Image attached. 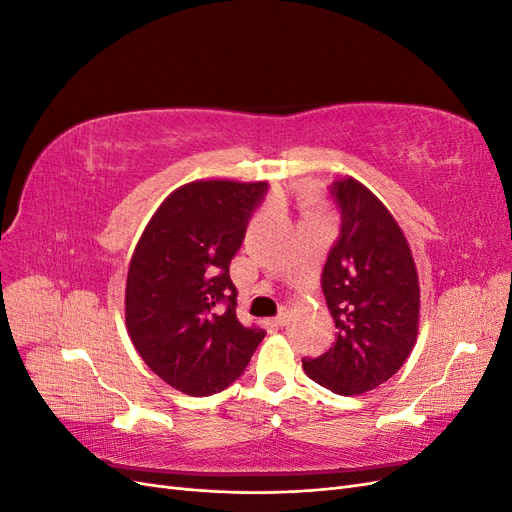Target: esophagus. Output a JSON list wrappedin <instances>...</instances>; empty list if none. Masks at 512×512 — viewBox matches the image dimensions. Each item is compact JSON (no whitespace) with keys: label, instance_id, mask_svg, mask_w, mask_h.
<instances>
[{"label":"esophagus","instance_id":"34e87169","mask_svg":"<svg viewBox=\"0 0 512 512\" xmlns=\"http://www.w3.org/2000/svg\"><path fill=\"white\" fill-rule=\"evenodd\" d=\"M273 322L277 324V327H284V324L288 322V309H282V312L273 318Z\"/></svg>","mask_w":512,"mask_h":512}]
</instances>
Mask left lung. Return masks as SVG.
Listing matches in <instances>:
<instances>
[{
    "instance_id": "8db88e82",
    "label": "left lung",
    "mask_w": 512,
    "mask_h": 512,
    "mask_svg": "<svg viewBox=\"0 0 512 512\" xmlns=\"http://www.w3.org/2000/svg\"><path fill=\"white\" fill-rule=\"evenodd\" d=\"M339 237L322 267L335 344L303 359L305 374L337 395H359L397 374L410 356L421 290L404 232L380 200L354 179L333 181Z\"/></svg>"
}]
</instances>
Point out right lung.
I'll list each match as a JSON object with an SVG mask.
<instances>
[{
  "label": "right lung",
  "mask_w": 512,
  "mask_h": 512,
  "mask_svg": "<svg viewBox=\"0 0 512 512\" xmlns=\"http://www.w3.org/2000/svg\"><path fill=\"white\" fill-rule=\"evenodd\" d=\"M269 183L194 181L170 194L138 241L126 284V324L151 371L173 389L224 391L265 337L237 318L230 260Z\"/></svg>",
  "instance_id": "add662e5"
}]
</instances>
